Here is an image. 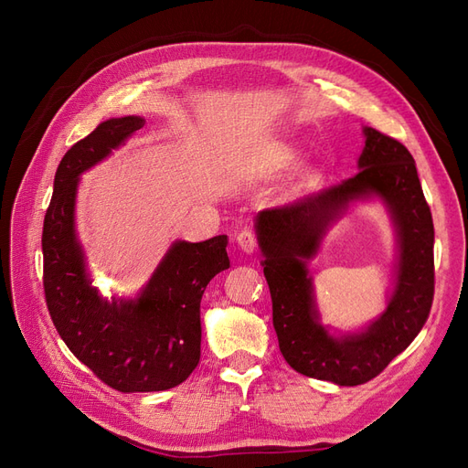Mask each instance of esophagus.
Listing matches in <instances>:
<instances>
[{"label": "esophagus", "mask_w": 468, "mask_h": 468, "mask_svg": "<svg viewBox=\"0 0 468 468\" xmlns=\"http://www.w3.org/2000/svg\"><path fill=\"white\" fill-rule=\"evenodd\" d=\"M236 244L244 253H253L256 251V234L251 230H242L236 236Z\"/></svg>", "instance_id": "1"}]
</instances>
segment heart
<instances>
[{"label":"heart","instance_id":"obj_1","mask_svg":"<svg viewBox=\"0 0 468 468\" xmlns=\"http://www.w3.org/2000/svg\"><path fill=\"white\" fill-rule=\"evenodd\" d=\"M292 158H294V154H292L291 150H285V152H281V154H279V164H281V165H285V164L292 162Z\"/></svg>","mask_w":468,"mask_h":468}]
</instances>
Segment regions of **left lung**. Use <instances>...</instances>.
Returning a JSON list of instances; mask_svg holds the SVG:
<instances>
[{"label":"left lung","instance_id":"obj_1","mask_svg":"<svg viewBox=\"0 0 468 468\" xmlns=\"http://www.w3.org/2000/svg\"><path fill=\"white\" fill-rule=\"evenodd\" d=\"M357 176L253 220L263 275L273 301V328L282 357L296 373L357 387L375 378L414 342L433 301V220L416 162L399 140L363 126ZM378 200L395 229V277L388 306L359 329L321 322L307 263L331 226L359 202Z\"/></svg>","mask_w":468,"mask_h":468}]
</instances>
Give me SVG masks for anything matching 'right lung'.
I'll return each mask as SVG.
<instances>
[{"label":"right lung","instance_id":"right-lung-1","mask_svg":"<svg viewBox=\"0 0 468 468\" xmlns=\"http://www.w3.org/2000/svg\"><path fill=\"white\" fill-rule=\"evenodd\" d=\"M144 122L136 115L107 119L66 152L42 229L45 294L56 330L83 365L121 392L167 390L195 371L203 292L230 267L229 236L176 239L134 296H103L93 285L76 229L80 179Z\"/></svg>","mask_w":468,"mask_h":468}]
</instances>
